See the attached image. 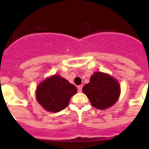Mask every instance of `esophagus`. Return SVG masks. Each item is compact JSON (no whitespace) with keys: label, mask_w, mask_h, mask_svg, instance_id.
I'll return each instance as SVG.
<instances>
[{"label":"esophagus","mask_w":149,"mask_h":149,"mask_svg":"<svg viewBox=\"0 0 149 149\" xmlns=\"http://www.w3.org/2000/svg\"><path fill=\"white\" fill-rule=\"evenodd\" d=\"M82 87H83V86L82 85L78 86V91H79V92H81V91H82Z\"/></svg>","instance_id":"obj_1"}]
</instances>
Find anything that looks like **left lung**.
Here are the masks:
<instances>
[{"label": "left lung", "mask_w": 149, "mask_h": 149, "mask_svg": "<svg viewBox=\"0 0 149 149\" xmlns=\"http://www.w3.org/2000/svg\"><path fill=\"white\" fill-rule=\"evenodd\" d=\"M82 91L94 107L106 109L118 101L120 86L118 81L109 74L95 72L91 76L89 83L84 86Z\"/></svg>", "instance_id": "1"}]
</instances>
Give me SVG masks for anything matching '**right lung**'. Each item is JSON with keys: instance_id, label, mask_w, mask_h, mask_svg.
Here are the masks:
<instances>
[{"instance_id": "1", "label": "right lung", "mask_w": 149, "mask_h": 149, "mask_svg": "<svg viewBox=\"0 0 149 149\" xmlns=\"http://www.w3.org/2000/svg\"><path fill=\"white\" fill-rule=\"evenodd\" d=\"M76 92L77 89L74 85L60 75L55 74L37 86L36 98L47 111L58 112L65 109L72 96Z\"/></svg>"}]
</instances>
